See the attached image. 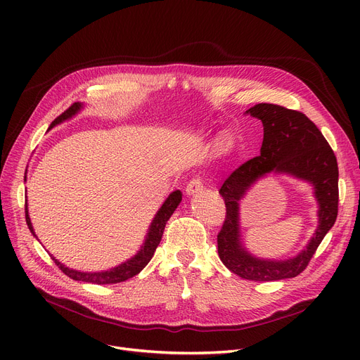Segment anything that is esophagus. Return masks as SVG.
I'll use <instances>...</instances> for the list:
<instances>
[{"label": "esophagus", "instance_id": "esophagus-1", "mask_svg": "<svg viewBox=\"0 0 360 360\" xmlns=\"http://www.w3.org/2000/svg\"><path fill=\"white\" fill-rule=\"evenodd\" d=\"M201 190H202V178L200 175H195L194 178H191V181L186 184V188H185L188 195H194Z\"/></svg>", "mask_w": 360, "mask_h": 360}]
</instances>
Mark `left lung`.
Wrapping results in <instances>:
<instances>
[{"mask_svg":"<svg viewBox=\"0 0 360 360\" xmlns=\"http://www.w3.org/2000/svg\"><path fill=\"white\" fill-rule=\"evenodd\" d=\"M247 113L262 122L261 155L238 166L220 185L226 217L217 235V252L224 266L245 280L292 278L308 267L321 240L337 219V159L323 132L305 113L274 103H258ZM270 172L289 173L311 181L320 204L319 228L307 250L289 260L257 259L243 248L238 239V200L257 179Z\"/></svg>","mask_w":360,"mask_h":360,"instance_id":"obj_1","label":"left lung"}]
</instances>
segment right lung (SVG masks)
Listing matches in <instances>:
<instances>
[{"instance_id": "right-lung-1", "label": "right lung", "mask_w": 360, "mask_h": 360, "mask_svg": "<svg viewBox=\"0 0 360 360\" xmlns=\"http://www.w3.org/2000/svg\"><path fill=\"white\" fill-rule=\"evenodd\" d=\"M82 108V103H72L67 110H64L60 117H56L52 124L49 125L48 129L53 128L56 124H61L63 121L71 118L72 115H75ZM182 200V193L179 190L174 191L172 194H170L166 201L163 202V205L159 209V212L156 213L153 221H151L150 224V229H148V233L146 236V240L143 243L141 250L137 252V255L132 257L131 259L122 262L121 266L118 267H113L108 271H99V273H84V271H77V270H72V269H68L65 267L64 264H61L58 259H55L52 255V259L55 261L56 266H58V269L65 274L68 276L72 280H77V281H86V283H94V285H112V283H121V281H125L131 277L137 276L146 266L148 264V261L151 259V257H153L158 245L160 243L162 240V235H163V231H165V226H166V221L169 220V217L174 214L175 209L179 205ZM25 213H26V223L29 226V229L32 232V235L36 238L34 235V231H33V226H32V221H30V217H29V212H27V202L25 205Z\"/></svg>"}]
</instances>
